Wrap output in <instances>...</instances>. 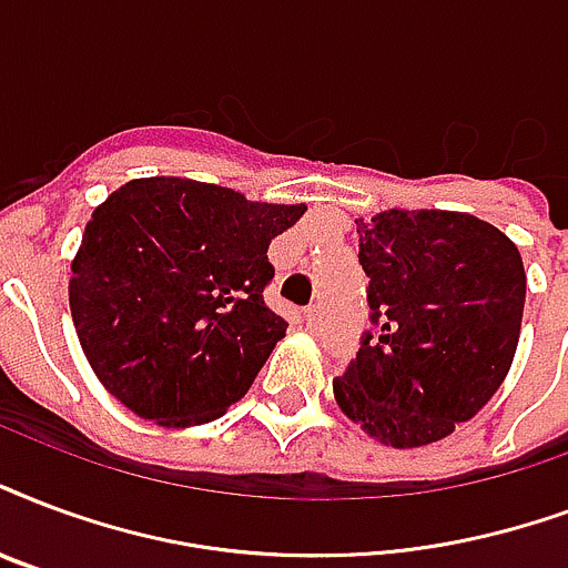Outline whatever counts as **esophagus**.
Here are the masks:
<instances>
[{"label": "esophagus", "mask_w": 568, "mask_h": 568, "mask_svg": "<svg viewBox=\"0 0 568 568\" xmlns=\"http://www.w3.org/2000/svg\"><path fill=\"white\" fill-rule=\"evenodd\" d=\"M303 322H306L310 331H322V322H324L322 306H310V310H303Z\"/></svg>", "instance_id": "1"}]
</instances>
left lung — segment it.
I'll use <instances>...</instances> for the list:
<instances>
[{
    "mask_svg": "<svg viewBox=\"0 0 568 568\" xmlns=\"http://www.w3.org/2000/svg\"><path fill=\"white\" fill-rule=\"evenodd\" d=\"M372 331L333 381L372 438L423 447L483 408L513 366L527 276L518 246L456 211L357 220Z\"/></svg>",
    "mask_w": 568,
    "mask_h": 568,
    "instance_id": "obj_1",
    "label": "left lung"
}]
</instances>
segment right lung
Returning <instances> with one entry per match:
<instances>
[{
    "instance_id": "add662e5",
    "label": "right lung",
    "mask_w": 568,
    "mask_h": 568,
    "mask_svg": "<svg viewBox=\"0 0 568 568\" xmlns=\"http://www.w3.org/2000/svg\"><path fill=\"white\" fill-rule=\"evenodd\" d=\"M303 211L193 179L128 181L94 207L71 315L103 387L160 426L244 399L288 327L265 303L267 246Z\"/></svg>"
}]
</instances>
